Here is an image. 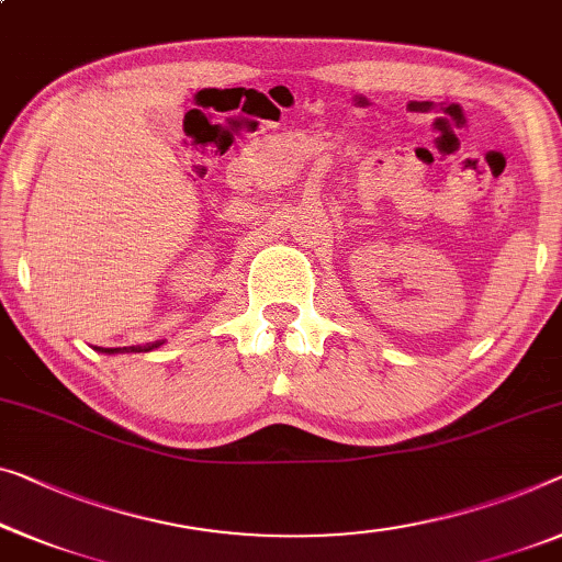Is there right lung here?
<instances>
[{
  "label": "right lung",
  "instance_id": "obj_1",
  "mask_svg": "<svg viewBox=\"0 0 562 562\" xmlns=\"http://www.w3.org/2000/svg\"><path fill=\"white\" fill-rule=\"evenodd\" d=\"M158 346H164V342H161V340H156V342H150V346H144V348H131V350H138V353H140V350H154V348H158ZM103 353H121V350H119V348H105Z\"/></svg>",
  "mask_w": 562,
  "mask_h": 562
}]
</instances>
